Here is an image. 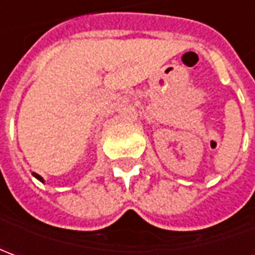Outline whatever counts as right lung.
<instances>
[{
    "label": "right lung",
    "instance_id": "1",
    "mask_svg": "<svg viewBox=\"0 0 255 255\" xmlns=\"http://www.w3.org/2000/svg\"><path fill=\"white\" fill-rule=\"evenodd\" d=\"M32 176H34L35 179H38V180L41 181V183H44V179H42V177H41L39 174H36V173H32Z\"/></svg>",
    "mask_w": 255,
    "mask_h": 255
}]
</instances>
